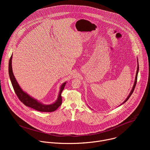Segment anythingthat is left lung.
<instances>
[{"instance_id":"left-lung-1","label":"left lung","mask_w":150,"mask_h":150,"mask_svg":"<svg viewBox=\"0 0 150 150\" xmlns=\"http://www.w3.org/2000/svg\"><path fill=\"white\" fill-rule=\"evenodd\" d=\"M137 62H138V66H137V73H136V76H135V82H134V85H133V87H132V90L131 91V92H130V93H129V96H128L127 97V98H126V100L120 104V105H122V104H124L125 102H126L127 101V100L129 98V97H131V96L132 95V94L133 93V92H134V89H135V86H136V84H137V76H138V71H139V65H138V59H137Z\"/></svg>"}]
</instances>
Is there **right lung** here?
I'll use <instances>...</instances> for the list:
<instances>
[{
	"label": "right lung",
	"mask_w": 150,
	"mask_h": 150,
	"mask_svg": "<svg viewBox=\"0 0 150 150\" xmlns=\"http://www.w3.org/2000/svg\"><path fill=\"white\" fill-rule=\"evenodd\" d=\"M12 54L9 59V75L10 77V79L14 89V91L18 96L19 100L22 102L26 106L30 107V108L35 109L37 111L41 112H52L55 111L62 104V96L61 94L63 90L65 88L67 82H64L62 84L60 88V91L59 93V96L56 101L50 104H44L41 102L38 101L36 99L33 98L30 96H29L27 93L24 92L20 86L19 85L18 82L16 81L14 75L12 72Z\"/></svg>",
	"instance_id": "right-lung-1"
}]
</instances>
